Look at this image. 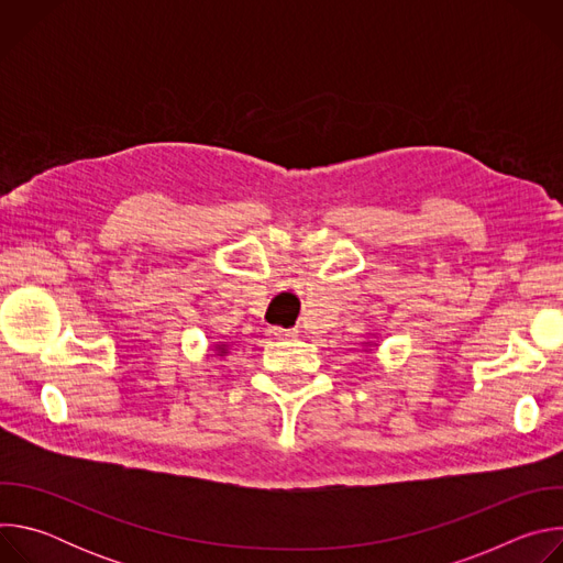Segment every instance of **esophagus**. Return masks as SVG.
Returning <instances> with one entry per match:
<instances>
[{
  "instance_id": "obj_1",
  "label": "esophagus",
  "mask_w": 563,
  "mask_h": 563,
  "mask_svg": "<svg viewBox=\"0 0 563 563\" xmlns=\"http://www.w3.org/2000/svg\"><path fill=\"white\" fill-rule=\"evenodd\" d=\"M267 334L274 336V339H278V341H280V339H291V336H296L294 330H285V328H269Z\"/></svg>"
}]
</instances>
